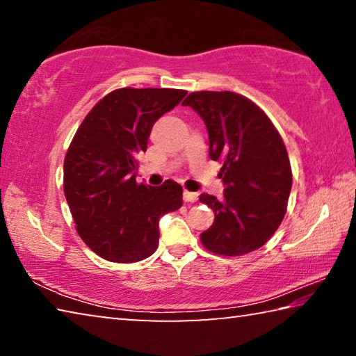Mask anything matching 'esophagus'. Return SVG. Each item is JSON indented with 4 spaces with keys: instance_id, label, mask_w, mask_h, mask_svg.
Here are the masks:
<instances>
[{
    "instance_id": "obj_1",
    "label": "esophagus",
    "mask_w": 356,
    "mask_h": 356,
    "mask_svg": "<svg viewBox=\"0 0 356 356\" xmlns=\"http://www.w3.org/2000/svg\"><path fill=\"white\" fill-rule=\"evenodd\" d=\"M184 201L185 202H196L197 201V193H193V191L185 190L184 191Z\"/></svg>"
}]
</instances>
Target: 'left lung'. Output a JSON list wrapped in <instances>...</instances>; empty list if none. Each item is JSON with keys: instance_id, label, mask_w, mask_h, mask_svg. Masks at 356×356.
<instances>
[{"instance_id": "left-lung-1", "label": "left lung", "mask_w": 356, "mask_h": 356, "mask_svg": "<svg viewBox=\"0 0 356 356\" xmlns=\"http://www.w3.org/2000/svg\"><path fill=\"white\" fill-rule=\"evenodd\" d=\"M188 105L206 122L210 159L221 163L225 197L202 193L215 212L201 243L220 256H243L261 248L280 227L292 188L284 141L254 102L231 91L191 92Z\"/></svg>"}]
</instances>
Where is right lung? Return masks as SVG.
<instances>
[{"label": "right lung", "mask_w": 356, "mask_h": 356, "mask_svg": "<svg viewBox=\"0 0 356 356\" xmlns=\"http://www.w3.org/2000/svg\"><path fill=\"white\" fill-rule=\"evenodd\" d=\"M184 89L120 88L92 106L64 159V195L78 236L95 254L130 264L154 254L161 215L182 206V186L136 182V155L152 125L185 97Z\"/></svg>", "instance_id": "1"}]
</instances>
